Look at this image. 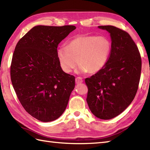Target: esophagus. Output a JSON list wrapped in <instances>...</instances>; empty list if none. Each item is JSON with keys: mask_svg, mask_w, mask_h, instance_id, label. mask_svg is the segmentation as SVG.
Returning <instances> with one entry per match:
<instances>
[{"mask_svg": "<svg viewBox=\"0 0 150 150\" xmlns=\"http://www.w3.org/2000/svg\"><path fill=\"white\" fill-rule=\"evenodd\" d=\"M82 82H83V80H82V79L80 77H78L75 79L76 84H80V83H82Z\"/></svg>", "mask_w": 150, "mask_h": 150, "instance_id": "1", "label": "esophagus"}]
</instances>
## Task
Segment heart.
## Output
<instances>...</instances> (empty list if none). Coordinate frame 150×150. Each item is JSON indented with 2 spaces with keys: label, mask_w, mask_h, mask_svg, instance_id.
<instances>
[{
  "label": "heart",
  "mask_w": 150,
  "mask_h": 150,
  "mask_svg": "<svg viewBox=\"0 0 150 150\" xmlns=\"http://www.w3.org/2000/svg\"><path fill=\"white\" fill-rule=\"evenodd\" d=\"M111 51V40L106 36H80L57 51L60 66L64 71L71 73L79 63V71L97 73L106 64Z\"/></svg>",
  "instance_id": "1"
}]
</instances>
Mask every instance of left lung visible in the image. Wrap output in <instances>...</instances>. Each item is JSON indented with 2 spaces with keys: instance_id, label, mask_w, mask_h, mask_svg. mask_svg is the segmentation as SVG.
Masks as SVG:
<instances>
[{
  "instance_id": "8db88e82",
  "label": "left lung",
  "mask_w": 150,
  "mask_h": 150,
  "mask_svg": "<svg viewBox=\"0 0 150 150\" xmlns=\"http://www.w3.org/2000/svg\"><path fill=\"white\" fill-rule=\"evenodd\" d=\"M110 33L111 51L106 64L90 78L87 103L95 116L108 120L119 115L134 99L141 78L142 60L128 33L113 26H99Z\"/></svg>"
}]
</instances>
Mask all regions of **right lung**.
<instances>
[{
	"instance_id": "obj_1",
	"label": "right lung",
	"mask_w": 150,
	"mask_h": 150,
	"mask_svg": "<svg viewBox=\"0 0 150 150\" xmlns=\"http://www.w3.org/2000/svg\"><path fill=\"white\" fill-rule=\"evenodd\" d=\"M75 26H37L19 40L13 54L11 81L22 107L31 116L50 122L61 115L75 88V77L62 71L59 44Z\"/></svg>"
}]
</instances>
